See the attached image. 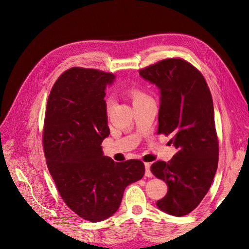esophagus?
I'll return each instance as SVG.
<instances>
[{"label": "esophagus", "mask_w": 249, "mask_h": 249, "mask_svg": "<svg viewBox=\"0 0 249 249\" xmlns=\"http://www.w3.org/2000/svg\"><path fill=\"white\" fill-rule=\"evenodd\" d=\"M144 165H145V176L147 177V178H151L152 177V173H151V171H150V163L149 162H145L144 163Z\"/></svg>", "instance_id": "esophagus-1"}]
</instances>
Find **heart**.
Listing matches in <instances>:
<instances>
[{"mask_svg": "<svg viewBox=\"0 0 249 249\" xmlns=\"http://www.w3.org/2000/svg\"><path fill=\"white\" fill-rule=\"evenodd\" d=\"M129 96L131 97L132 101H133V104H136V103H140V102H144L146 100H149L151 99L149 97V95L147 93H145L144 90H143L142 89H140L139 87L137 86H130L127 89ZM114 106V100L111 96H106L105 97V109H106V111L109 113L112 108Z\"/></svg>", "mask_w": 249, "mask_h": 249, "instance_id": "b5f03b06", "label": "heart"}]
</instances>
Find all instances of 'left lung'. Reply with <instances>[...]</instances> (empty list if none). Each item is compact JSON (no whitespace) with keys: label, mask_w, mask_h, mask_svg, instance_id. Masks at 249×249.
Wrapping results in <instances>:
<instances>
[{"label":"left lung","mask_w":249,"mask_h":249,"mask_svg":"<svg viewBox=\"0 0 249 249\" xmlns=\"http://www.w3.org/2000/svg\"><path fill=\"white\" fill-rule=\"evenodd\" d=\"M160 89L158 134L172 135L178 152L168 162L155 161L151 173L168 191L156 205L178 217L199 206L210 189L218 166L219 141L214 106L205 77L182 58L162 59L139 71Z\"/></svg>","instance_id":"1"}]
</instances>
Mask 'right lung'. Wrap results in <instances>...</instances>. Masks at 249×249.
Wrapping results in <instances>:
<instances>
[{"label": "right lung", "instance_id": "add662e5", "mask_svg": "<svg viewBox=\"0 0 249 249\" xmlns=\"http://www.w3.org/2000/svg\"><path fill=\"white\" fill-rule=\"evenodd\" d=\"M115 75L94 69L71 68L52 87L43 126V150L48 171L61 199L89 222L112 216L125 188L144 176L138 160L115 162L102 150L110 130L105 89Z\"/></svg>", "mask_w": 249, "mask_h": 249}]
</instances>
